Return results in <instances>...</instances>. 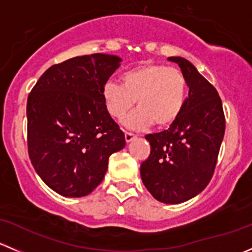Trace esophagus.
Wrapping results in <instances>:
<instances>
[{
    "instance_id": "obj_1",
    "label": "esophagus",
    "mask_w": 252,
    "mask_h": 252,
    "mask_svg": "<svg viewBox=\"0 0 252 252\" xmlns=\"http://www.w3.org/2000/svg\"><path fill=\"white\" fill-rule=\"evenodd\" d=\"M124 136H126V142H130V141H133L134 139H136L135 134L129 133V131H126V134H124Z\"/></svg>"
}]
</instances>
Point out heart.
Wrapping results in <instances>:
<instances>
[{
    "mask_svg": "<svg viewBox=\"0 0 252 252\" xmlns=\"http://www.w3.org/2000/svg\"><path fill=\"white\" fill-rule=\"evenodd\" d=\"M187 80L179 69L158 63H145L128 70L122 84L107 81L102 88L105 107L114 119H123L134 107L139 110L126 121L129 128L168 126L178 119L187 100Z\"/></svg>",
    "mask_w": 252,
    "mask_h": 252,
    "instance_id": "heart-1",
    "label": "heart"
}]
</instances>
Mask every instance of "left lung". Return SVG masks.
Instances as JSON below:
<instances>
[{"label": "left lung", "mask_w": 252, "mask_h": 252, "mask_svg": "<svg viewBox=\"0 0 252 252\" xmlns=\"http://www.w3.org/2000/svg\"><path fill=\"white\" fill-rule=\"evenodd\" d=\"M178 63L189 96L177 121L167 130L145 136L151 146L141 163V179L150 194L163 204H180L202 191L215 173L225 130L217 90L182 57Z\"/></svg>", "instance_id": "left-lung-1"}]
</instances>
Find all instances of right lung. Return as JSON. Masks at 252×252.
<instances>
[{
  "instance_id": "1",
  "label": "right lung",
  "mask_w": 252,
  "mask_h": 252,
  "mask_svg": "<svg viewBox=\"0 0 252 252\" xmlns=\"http://www.w3.org/2000/svg\"><path fill=\"white\" fill-rule=\"evenodd\" d=\"M121 58L94 53L53 64L28 96V152L45 184L62 196L90 194L108 158L126 146L105 107L102 88Z\"/></svg>"
}]
</instances>
